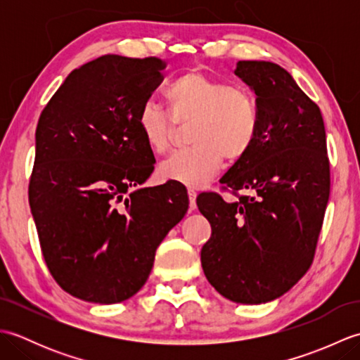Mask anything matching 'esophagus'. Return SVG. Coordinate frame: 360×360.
I'll use <instances>...</instances> for the list:
<instances>
[{
	"instance_id": "1",
	"label": "esophagus",
	"mask_w": 360,
	"mask_h": 360,
	"mask_svg": "<svg viewBox=\"0 0 360 360\" xmlns=\"http://www.w3.org/2000/svg\"><path fill=\"white\" fill-rule=\"evenodd\" d=\"M196 190L188 188V200H190V209L195 210L196 209Z\"/></svg>"
}]
</instances>
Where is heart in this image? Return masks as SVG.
I'll return each mask as SVG.
<instances>
[{
    "mask_svg": "<svg viewBox=\"0 0 360 360\" xmlns=\"http://www.w3.org/2000/svg\"><path fill=\"white\" fill-rule=\"evenodd\" d=\"M165 101L175 122L193 120L190 129L193 147L160 164L159 173L165 181L201 188L218 174L224 158L235 162L254 147L259 112L249 88L188 71L170 83ZM172 121L153 102L143 103L137 114L142 139L156 155L170 148L174 134Z\"/></svg>",
    "mask_w": 360,
    "mask_h": 360,
    "instance_id": "obj_1",
    "label": "heart"
}]
</instances>
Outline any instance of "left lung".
Segmentation results:
<instances>
[{"label": "left lung", "mask_w": 360, "mask_h": 360, "mask_svg": "<svg viewBox=\"0 0 360 360\" xmlns=\"http://www.w3.org/2000/svg\"><path fill=\"white\" fill-rule=\"evenodd\" d=\"M235 75L257 96L258 136L221 178L248 195L235 202L217 193L196 198L212 226L201 264L221 295L259 304L286 294L309 269L330 198V160L322 112L292 75L263 60L238 62Z\"/></svg>", "instance_id": "obj_1"}]
</instances>
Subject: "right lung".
Instances as JSON below:
<instances>
[{"instance_id":"right-lung-1","label":"right lung","mask_w":360,"mask_h":360,"mask_svg":"<svg viewBox=\"0 0 360 360\" xmlns=\"http://www.w3.org/2000/svg\"><path fill=\"white\" fill-rule=\"evenodd\" d=\"M164 68L156 57H98L68 75L38 119L30 212L49 272L80 300L133 297L187 213L184 186L131 190L155 170L136 120Z\"/></svg>"}]
</instances>
